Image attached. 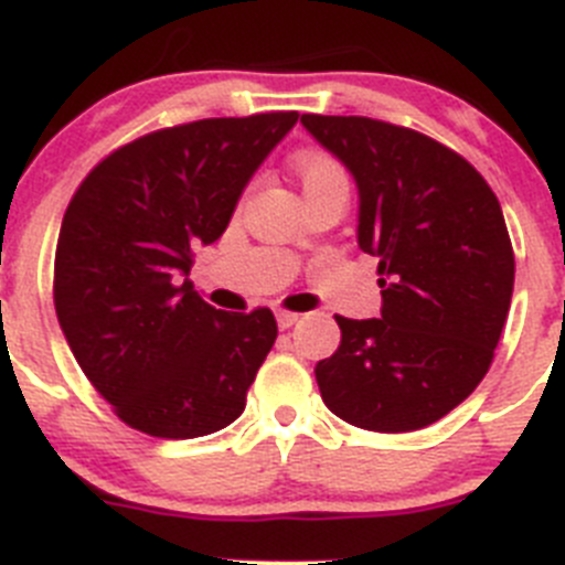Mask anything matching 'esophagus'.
Returning a JSON list of instances; mask_svg holds the SVG:
<instances>
[{
    "mask_svg": "<svg viewBox=\"0 0 565 565\" xmlns=\"http://www.w3.org/2000/svg\"><path fill=\"white\" fill-rule=\"evenodd\" d=\"M276 320H278V329H292L295 323H298L300 320V315H295V312H276Z\"/></svg>",
    "mask_w": 565,
    "mask_h": 565,
    "instance_id": "34e87169",
    "label": "esophagus"
}]
</instances>
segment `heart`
<instances>
[{
	"instance_id": "b5f03b06",
	"label": "heart",
	"mask_w": 565,
	"mask_h": 565,
	"mask_svg": "<svg viewBox=\"0 0 565 565\" xmlns=\"http://www.w3.org/2000/svg\"><path fill=\"white\" fill-rule=\"evenodd\" d=\"M295 175H298L300 189H303V198L309 194L320 192V189H329V186H345L348 189V178L345 170H342V163L337 161L334 156L323 150H307L300 152L295 158Z\"/></svg>"
}]
</instances>
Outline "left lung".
I'll return each mask as SVG.
<instances>
[{"label":"left lung","mask_w":565,"mask_h":565,"mask_svg":"<svg viewBox=\"0 0 565 565\" xmlns=\"http://www.w3.org/2000/svg\"><path fill=\"white\" fill-rule=\"evenodd\" d=\"M360 189V247L379 258L382 318L337 315L340 348L315 367L337 418L413 431L449 415L493 362L515 258L493 189L440 141L367 116L303 114Z\"/></svg>","instance_id":"left-lung-1"}]
</instances>
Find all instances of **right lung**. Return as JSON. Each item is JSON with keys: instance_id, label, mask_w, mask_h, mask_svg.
I'll use <instances>...</instances> for the list:
<instances>
[{"instance_id": "add662e5", "label": "right lung", "mask_w": 565, "mask_h": 565, "mask_svg": "<svg viewBox=\"0 0 565 565\" xmlns=\"http://www.w3.org/2000/svg\"><path fill=\"white\" fill-rule=\"evenodd\" d=\"M298 110L200 119L147 134L94 167L63 214L55 312L114 413L167 440L234 424L278 337L270 309L231 315L192 289L211 245Z\"/></svg>"}]
</instances>
